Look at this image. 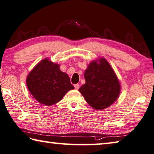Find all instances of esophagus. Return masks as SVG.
Returning <instances> with one entry per match:
<instances>
[{"instance_id":"1","label":"esophagus","mask_w":154,"mask_h":154,"mask_svg":"<svg viewBox=\"0 0 154 154\" xmlns=\"http://www.w3.org/2000/svg\"><path fill=\"white\" fill-rule=\"evenodd\" d=\"M74 88H75V89L78 90L80 88V85L79 84H75V85H74Z\"/></svg>"}]
</instances>
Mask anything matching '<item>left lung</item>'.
<instances>
[{
	"mask_svg": "<svg viewBox=\"0 0 154 154\" xmlns=\"http://www.w3.org/2000/svg\"><path fill=\"white\" fill-rule=\"evenodd\" d=\"M91 63L85 72L86 83L79 88L85 100L94 109L111 106L120 94V85L114 70L103 58Z\"/></svg>",
	"mask_w": 154,
	"mask_h": 154,
	"instance_id": "left-lung-1",
	"label": "left lung"
}]
</instances>
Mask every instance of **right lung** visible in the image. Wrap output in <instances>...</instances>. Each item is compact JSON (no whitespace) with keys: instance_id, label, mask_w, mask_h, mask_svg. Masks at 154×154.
I'll return each mask as SVG.
<instances>
[{"instance_id":"add662e5","label":"right lung","mask_w":154,"mask_h":154,"mask_svg":"<svg viewBox=\"0 0 154 154\" xmlns=\"http://www.w3.org/2000/svg\"><path fill=\"white\" fill-rule=\"evenodd\" d=\"M26 84L34 97L45 106L57 103L67 91L74 88L68 75L61 71L58 64L47 59L34 67L27 77Z\"/></svg>"}]
</instances>
